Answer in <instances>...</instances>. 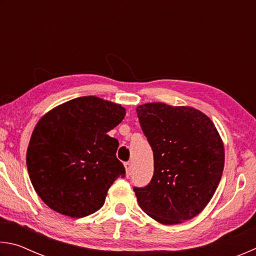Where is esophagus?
<instances>
[{
    "mask_svg": "<svg viewBox=\"0 0 256 256\" xmlns=\"http://www.w3.org/2000/svg\"><path fill=\"white\" fill-rule=\"evenodd\" d=\"M125 166V172H126V176L128 177L130 174H131V170H132V162H128L124 164Z\"/></svg>",
    "mask_w": 256,
    "mask_h": 256,
    "instance_id": "esophagus-1",
    "label": "esophagus"
}]
</instances>
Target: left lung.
Listing matches in <instances>:
<instances>
[{
    "label": "left lung",
    "mask_w": 256,
    "mask_h": 256,
    "mask_svg": "<svg viewBox=\"0 0 256 256\" xmlns=\"http://www.w3.org/2000/svg\"><path fill=\"white\" fill-rule=\"evenodd\" d=\"M154 151V172L146 188H134L142 210L162 224L196 216L222 176L224 148L212 120L190 106L148 102L136 107Z\"/></svg>",
    "instance_id": "left-lung-1"
}]
</instances>
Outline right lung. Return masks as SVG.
Instances as JSON below:
<instances>
[{"label":"right lung","instance_id":"1","mask_svg":"<svg viewBox=\"0 0 256 256\" xmlns=\"http://www.w3.org/2000/svg\"><path fill=\"white\" fill-rule=\"evenodd\" d=\"M120 104L96 96L79 97L42 115L27 149L28 174L34 190L52 210L82 218L100 209L123 164L118 141L108 132L122 122Z\"/></svg>","mask_w":256,"mask_h":256}]
</instances>
